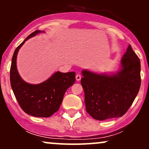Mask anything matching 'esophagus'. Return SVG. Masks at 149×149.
<instances>
[{
    "label": "esophagus",
    "instance_id": "1",
    "mask_svg": "<svg viewBox=\"0 0 149 149\" xmlns=\"http://www.w3.org/2000/svg\"><path fill=\"white\" fill-rule=\"evenodd\" d=\"M76 80H78V81H79L81 79V75L80 74V73H78V74L76 76Z\"/></svg>",
    "mask_w": 149,
    "mask_h": 149
}]
</instances>
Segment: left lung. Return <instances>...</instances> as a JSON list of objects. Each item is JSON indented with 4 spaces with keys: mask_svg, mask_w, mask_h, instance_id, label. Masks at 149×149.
<instances>
[{
    "mask_svg": "<svg viewBox=\"0 0 149 149\" xmlns=\"http://www.w3.org/2000/svg\"><path fill=\"white\" fill-rule=\"evenodd\" d=\"M120 69L111 75L83 70L80 83L86 111L98 120L121 117L127 111L141 85V64L131 45L121 59Z\"/></svg>",
    "mask_w": 149,
    "mask_h": 149,
    "instance_id": "8db88e82",
    "label": "left lung"
}]
</instances>
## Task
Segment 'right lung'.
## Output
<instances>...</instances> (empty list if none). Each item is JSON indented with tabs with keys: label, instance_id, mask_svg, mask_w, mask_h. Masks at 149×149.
Segmentation results:
<instances>
[{
	"label": "right lung",
	"instance_id": "1",
	"mask_svg": "<svg viewBox=\"0 0 149 149\" xmlns=\"http://www.w3.org/2000/svg\"><path fill=\"white\" fill-rule=\"evenodd\" d=\"M42 32L44 31H35L17 47L12 59L10 77L12 89L22 110L34 117L47 118L59 110L65 92L76 81V73L57 71L47 80L37 85L22 80L17 69L19 49L29 38Z\"/></svg>",
	"mask_w": 149,
	"mask_h": 149
}]
</instances>
